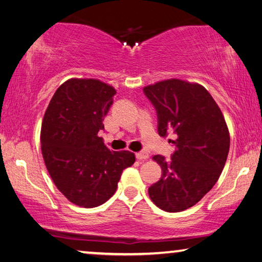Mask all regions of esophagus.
<instances>
[{
	"instance_id": "34e87169",
	"label": "esophagus",
	"mask_w": 262,
	"mask_h": 262,
	"mask_svg": "<svg viewBox=\"0 0 262 262\" xmlns=\"http://www.w3.org/2000/svg\"><path fill=\"white\" fill-rule=\"evenodd\" d=\"M135 156L139 161H144V159L149 158V154L147 151H140V152H136Z\"/></svg>"
}]
</instances>
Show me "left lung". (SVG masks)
Masks as SVG:
<instances>
[{
  "instance_id": "left-lung-1",
  "label": "left lung",
  "mask_w": 262,
  "mask_h": 262,
  "mask_svg": "<svg viewBox=\"0 0 262 262\" xmlns=\"http://www.w3.org/2000/svg\"><path fill=\"white\" fill-rule=\"evenodd\" d=\"M154 105L158 134L176 135L170 159L156 155L162 177L149 196L162 210L178 212L193 207L219 180L227 162L230 136L219 105L200 84L166 79L145 86Z\"/></svg>"
}]
</instances>
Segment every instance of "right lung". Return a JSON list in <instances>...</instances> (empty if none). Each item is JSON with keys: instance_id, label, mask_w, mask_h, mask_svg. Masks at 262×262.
I'll return each instance as SVG.
<instances>
[{"instance_id": "right-lung-1", "label": "right lung", "mask_w": 262, "mask_h": 262, "mask_svg": "<svg viewBox=\"0 0 262 262\" xmlns=\"http://www.w3.org/2000/svg\"><path fill=\"white\" fill-rule=\"evenodd\" d=\"M114 89L98 79L72 78L57 89L43 115L41 151L57 189L74 205L94 208L115 193L135 155L112 151L98 136Z\"/></svg>"}]
</instances>
